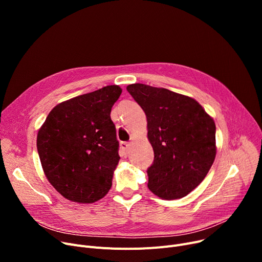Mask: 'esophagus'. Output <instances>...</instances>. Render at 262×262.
<instances>
[{
	"instance_id": "obj_1",
	"label": "esophagus",
	"mask_w": 262,
	"mask_h": 262,
	"mask_svg": "<svg viewBox=\"0 0 262 262\" xmlns=\"http://www.w3.org/2000/svg\"><path fill=\"white\" fill-rule=\"evenodd\" d=\"M128 147H129V143L128 142H121V149H122V152L124 153V155L127 154Z\"/></svg>"
}]
</instances>
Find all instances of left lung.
I'll use <instances>...</instances> for the list:
<instances>
[{
  "mask_svg": "<svg viewBox=\"0 0 262 262\" xmlns=\"http://www.w3.org/2000/svg\"><path fill=\"white\" fill-rule=\"evenodd\" d=\"M147 120L154 161L148 189L163 200L182 199L195 189L215 158V124L192 98L144 84L126 87Z\"/></svg>",
  "mask_w": 262,
  "mask_h": 262,
  "instance_id": "left-lung-1",
  "label": "left lung"
}]
</instances>
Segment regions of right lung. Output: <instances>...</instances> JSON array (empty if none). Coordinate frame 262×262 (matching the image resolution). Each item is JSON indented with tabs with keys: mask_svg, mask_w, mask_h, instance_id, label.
I'll use <instances>...</instances> for the list:
<instances>
[{
	"mask_svg": "<svg viewBox=\"0 0 262 262\" xmlns=\"http://www.w3.org/2000/svg\"><path fill=\"white\" fill-rule=\"evenodd\" d=\"M122 89L106 86L55 106L37 136V149L51 185L69 201L90 204L112 188L120 160L110 118Z\"/></svg>",
	"mask_w": 262,
	"mask_h": 262,
	"instance_id": "obj_1",
	"label": "right lung"
}]
</instances>
